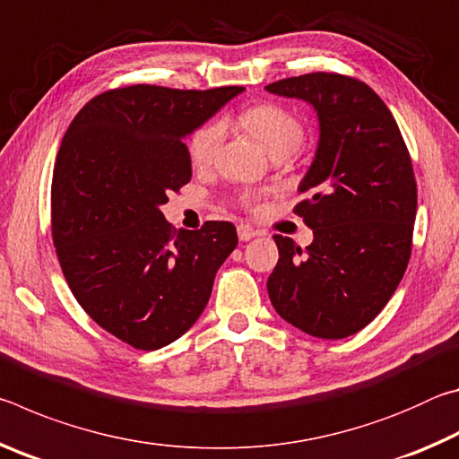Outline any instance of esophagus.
I'll list each match as a JSON object with an SVG mask.
<instances>
[{
  "label": "esophagus",
  "instance_id": "obj_1",
  "mask_svg": "<svg viewBox=\"0 0 459 459\" xmlns=\"http://www.w3.org/2000/svg\"><path fill=\"white\" fill-rule=\"evenodd\" d=\"M237 232H238V238L243 240V243H247V240H251L259 235V230H255L251 224H238Z\"/></svg>",
  "mask_w": 459,
  "mask_h": 459
}]
</instances>
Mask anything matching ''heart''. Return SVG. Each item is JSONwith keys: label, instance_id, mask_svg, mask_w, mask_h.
I'll list each match as a JSON object with an SVG mask.
<instances>
[{"label": "heart", "instance_id": "b5f03b06", "mask_svg": "<svg viewBox=\"0 0 459 459\" xmlns=\"http://www.w3.org/2000/svg\"><path fill=\"white\" fill-rule=\"evenodd\" d=\"M240 126L265 147L271 155H291L304 143L306 131L291 111L279 105H255L240 115ZM222 139L221 123H208L192 135L188 143L190 160L196 168H204L212 161ZM251 204V200H247Z\"/></svg>", "mask_w": 459, "mask_h": 459}]
</instances>
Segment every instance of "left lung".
Segmentation results:
<instances>
[{"mask_svg": "<svg viewBox=\"0 0 459 459\" xmlns=\"http://www.w3.org/2000/svg\"><path fill=\"white\" fill-rule=\"evenodd\" d=\"M314 107L320 142L295 214L314 230L301 251L275 235L267 279L275 312L309 336L340 340L368 325L397 290L417 214L413 166L397 121L368 84L336 73L265 87Z\"/></svg>", "mask_w": 459, "mask_h": 459, "instance_id": "obj_1", "label": "left lung"}]
</instances>
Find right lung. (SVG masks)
<instances>
[{"instance_id": "obj_1", "label": "right lung", "mask_w": 459, "mask_h": 459, "mask_svg": "<svg viewBox=\"0 0 459 459\" xmlns=\"http://www.w3.org/2000/svg\"><path fill=\"white\" fill-rule=\"evenodd\" d=\"M243 91L113 89L91 99L62 137L52 176L62 273L84 312L137 351L192 328L238 243L232 222L176 232L160 208L192 178L184 137Z\"/></svg>"}]
</instances>
